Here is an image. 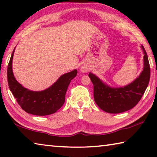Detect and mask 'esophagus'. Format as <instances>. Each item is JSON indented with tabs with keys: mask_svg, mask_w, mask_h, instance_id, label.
<instances>
[{
	"mask_svg": "<svg viewBox=\"0 0 157 157\" xmlns=\"http://www.w3.org/2000/svg\"><path fill=\"white\" fill-rule=\"evenodd\" d=\"M81 71L83 73H86V72H88L89 71V68L87 67V66H83L81 67Z\"/></svg>",
	"mask_w": 157,
	"mask_h": 157,
	"instance_id": "esophagus-1",
	"label": "esophagus"
}]
</instances>
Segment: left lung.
<instances>
[{"label":"left lung","instance_id":"1","mask_svg":"<svg viewBox=\"0 0 157 157\" xmlns=\"http://www.w3.org/2000/svg\"><path fill=\"white\" fill-rule=\"evenodd\" d=\"M142 48L144 53L143 71L139 78L124 88H111L94 74H89L94 84L95 102L101 109L110 113H122L135 107L141 99L150 78L147 55L143 46Z\"/></svg>","mask_w":157,"mask_h":157}]
</instances>
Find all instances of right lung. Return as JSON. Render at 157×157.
Masks as SVG:
<instances>
[{
    "mask_svg": "<svg viewBox=\"0 0 157 157\" xmlns=\"http://www.w3.org/2000/svg\"><path fill=\"white\" fill-rule=\"evenodd\" d=\"M14 49L7 66V82L18 104L25 112L33 115L46 116L55 113L64 103L68 85L77 75L78 71L74 70L62 75L55 83L44 91H30L21 86L14 77L12 64Z\"/></svg>",
    "mask_w": 157,
    "mask_h": 157,
    "instance_id": "right-lung-1",
    "label": "right lung"
}]
</instances>
